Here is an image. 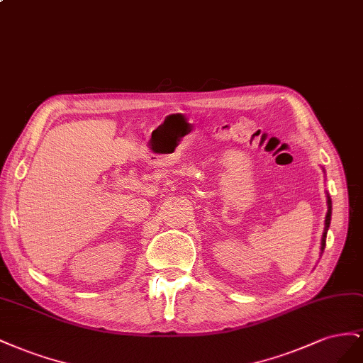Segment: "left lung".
<instances>
[{"label":"left lung","mask_w":363,"mask_h":363,"mask_svg":"<svg viewBox=\"0 0 363 363\" xmlns=\"http://www.w3.org/2000/svg\"><path fill=\"white\" fill-rule=\"evenodd\" d=\"M327 214H325V223H324V233H323V237H320V255H323L324 250H325V239H327V231L330 228V222H331V198L330 194L327 193Z\"/></svg>","instance_id":"obj_1"}]
</instances>
